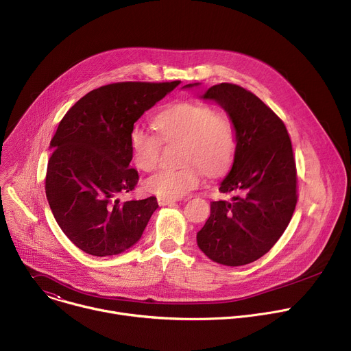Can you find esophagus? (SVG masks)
Listing matches in <instances>:
<instances>
[{"label":"esophagus","mask_w":351,"mask_h":351,"mask_svg":"<svg viewBox=\"0 0 351 351\" xmlns=\"http://www.w3.org/2000/svg\"><path fill=\"white\" fill-rule=\"evenodd\" d=\"M178 202V198L175 197H168V195H158V204L160 206H169Z\"/></svg>","instance_id":"obj_1"}]
</instances>
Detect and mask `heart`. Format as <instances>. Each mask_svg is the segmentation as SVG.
<instances>
[{
    "instance_id": "obj_1",
    "label": "heart",
    "mask_w": 351,
    "mask_h": 351,
    "mask_svg": "<svg viewBox=\"0 0 351 351\" xmlns=\"http://www.w3.org/2000/svg\"><path fill=\"white\" fill-rule=\"evenodd\" d=\"M154 125L162 140H180L178 167H167L154 172L145 182L148 190L160 195L179 197L195 189L206 172L215 175L232 162L236 136L230 119L211 107L179 101L167 106ZM130 153L134 164L143 171L157 165L160 138L136 126L129 134Z\"/></svg>"
}]
</instances>
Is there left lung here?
<instances>
[{"instance_id":"obj_1","label":"left lung","mask_w":351,"mask_h":351,"mask_svg":"<svg viewBox=\"0 0 351 351\" xmlns=\"http://www.w3.org/2000/svg\"><path fill=\"white\" fill-rule=\"evenodd\" d=\"M202 98L226 111L236 148L232 169L219 184L230 198L211 203L197 244L218 264L245 265L269 252L293 217L298 195L290 136L268 106L237 84H215Z\"/></svg>"}]
</instances>
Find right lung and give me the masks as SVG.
<instances>
[{"mask_svg":"<svg viewBox=\"0 0 351 351\" xmlns=\"http://www.w3.org/2000/svg\"><path fill=\"white\" fill-rule=\"evenodd\" d=\"M180 80L98 87L65 114L49 143L45 194L66 237L84 253L115 256L132 247L158 208L154 195L122 203L138 173L130 168L134 122Z\"/></svg>","mask_w":351,"mask_h":351,"instance_id":"right-lung-1","label":"right lung"}]
</instances>
